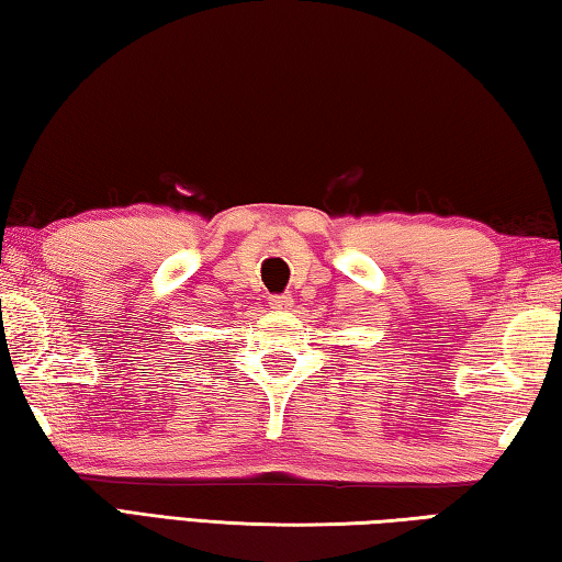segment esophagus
I'll return each mask as SVG.
<instances>
[{"label":"esophagus","mask_w":562,"mask_h":562,"mask_svg":"<svg viewBox=\"0 0 562 562\" xmlns=\"http://www.w3.org/2000/svg\"><path fill=\"white\" fill-rule=\"evenodd\" d=\"M269 306L276 311H289L293 306V296L291 293H273L269 296Z\"/></svg>","instance_id":"34e87169"}]
</instances>
